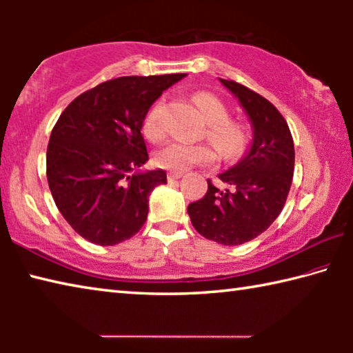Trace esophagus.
Listing matches in <instances>:
<instances>
[{"label": "esophagus", "instance_id": "1", "mask_svg": "<svg viewBox=\"0 0 353 353\" xmlns=\"http://www.w3.org/2000/svg\"><path fill=\"white\" fill-rule=\"evenodd\" d=\"M182 177V172H168V181H177V179Z\"/></svg>", "mask_w": 353, "mask_h": 353}]
</instances>
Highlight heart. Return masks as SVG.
I'll return each instance as SVG.
<instances>
[{"instance_id":"obj_1","label":"heart","mask_w":353,"mask_h":353,"mask_svg":"<svg viewBox=\"0 0 353 353\" xmlns=\"http://www.w3.org/2000/svg\"><path fill=\"white\" fill-rule=\"evenodd\" d=\"M196 109L199 110L207 126V139L218 151L224 155H236L241 152L246 143V134L240 123L227 119V107L210 93H198L193 98ZM143 134L148 140L159 141L165 134L162 123V104H155L143 121ZM214 154L204 145H183V143H170L155 154V163L160 168L172 172H183L194 165L213 162Z\"/></svg>"}]
</instances>
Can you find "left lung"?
I'll use <instances>...</instances> for the list:
<instances>
[{
	"instance_id": "8db88e82",
	"label": "left lung",
	"mask_w": 353,
	"mask_h": 353,
	"mask_svg": "<svg viewBox=\"0 0 353 353\" xmlns=\"http://www.w3.org/2000/svg\"><path fill=\"white\" fill-rule=\"evenodd\" d=\"M219 81L246 112L252 141L240 162L218 174L227 188L208 179L205 196L188 205V214L207 240L238 246L263 234L282 212L294 171V143L270 101L235 81Z\"/></svg>"
}]
</instances>
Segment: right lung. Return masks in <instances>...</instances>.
Returning <instances> with one entry per match:
<instances>
[{"label":"right lung","mask_w":353,"mask_h":353,"mask_svg":"<svg viewBox=\"0 0 353 353\" xmlns=\"http://www.w3.org/2000/svg\"><path fill=\"white\" fill-rule=\"evenodd\" d=\"M187 76H124L82 93L59 117L46 151V177L59 212L99 246L129 240L146 223L149 194L163 170L143 171L141 128L163 90Z\"/></svg>","instance_id":"obj_1"}]
</instances>
